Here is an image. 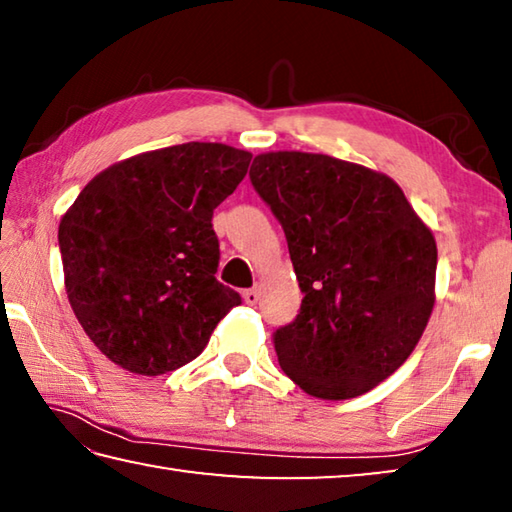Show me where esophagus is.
Masks as SVG:
<instances>
[{
    "label": "esophagus",
    "instance_id": "esophagus-1",
    "mask_svg": "<svg viewBox=\"0 0 512 512\" xmlns=\"http://www.w3.org/2000/svg\"><path fill=\"white\" fill-rule=\"evenodd\" d=\"M257 300H259V291L257 289H246L244 291V302H246V305L253 307V305H257Z\"/></svg>",
    "mask_w": 512,
    "mask_h": 512
}]
</instances>
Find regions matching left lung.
<instances>
[{
    "label": "left lung",
    "instance_id": "obj_1",
    "mask_svg": "<svg viewBox=\"0 0 512 512\" xmlns=\"http://www.w3.org/2000/svg\"><path fill=\"white\" fill-rule=\"evenodd\" d=\"M250 183L287 235L300 314L273 334L291 381L350 400L411 357L436 302L438 248L386 173L323 153L255 155Z\"/></svg>",
    "mask_w": 512,
    "mask_h": 512
}]
</instances>
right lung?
I'll list each match as a JSON object with an SVG mask.
<instances>
[{
    "label": "right lung",
    "instance_id": "right-lung-1",
    "mask_svg": "<svg viewBox=\"0 0 512 512\" xmlns=\"http://www.w3.org/2000/svg\"><path fill=\"white\" fill-rule=\"evenodd\" d=\"M250 158L219 142L146 151L97 173L63 214L67 300L112 363L146 377L185 366L239 305L214 277L212 214Z\"/></svg>",
    "mask_w": 512,
    "mask_h": 512
}]
</instances>
